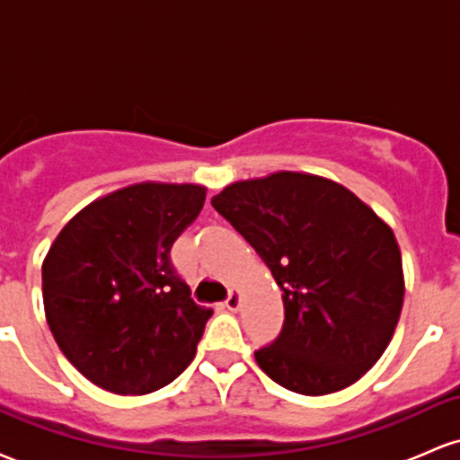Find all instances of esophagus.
Masks as SVG:
<instances>
[{
  "label": "esophagus",
  "mask_w": 460,
  "mask_h": 460,
  "mask_svg": "<svg viewBox=\"0 0 460 460\" xmlns=\"http://www.w3.org/2000/svg\"><path fill=\"white\" fill-rule=\"evenodd\" d=\"M225 307L229 309V311H237V309H240V292H235V289H231L229 298L225 300Z\"/></svg>",
  "instance_id": "esophagus-1"
}]
</instances>
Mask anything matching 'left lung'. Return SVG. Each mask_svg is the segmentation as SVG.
Segmentation results:
<instances>
[{
	"mask_svg": "<svg viewBox=\"0 0 460 460\" xmlns=\"http://www.w3.org/2000/svg\"><path fill=\"white\" fill-rule=\"evenodd\" d=\"M212 205L283 289L281 335L255 352L257 366L303 395L357 383L389 346L402 311L392 226L348 188L309 172L235 181Z\"/></svg>",
	"mask_w": 460,
	"mask_h": 460,
	"instance_id": "1",
	"label": "left lung"
}]
</instances>
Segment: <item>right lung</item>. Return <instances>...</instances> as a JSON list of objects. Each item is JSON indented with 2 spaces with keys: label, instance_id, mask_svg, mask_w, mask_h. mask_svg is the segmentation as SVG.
Segmentation results:
<instances>
[{
  "label": "right lung",
  "instance_id": "1",
  "mask_svg": "<svg viewBox=\"0 0 460 460\" xmlns=\"http://www.w3.org/2000/svg\"><path fill=\"white\" fill-rule=\"evenodd\" d=\"M203 203L205 188L194 183H134L86 205L47 252V324L105 392H157L197 355L214 311L190 298L171 248Z\"/></svg>",
  "mask_w": 460,
  "mask_h": 460
}]
</instances>
